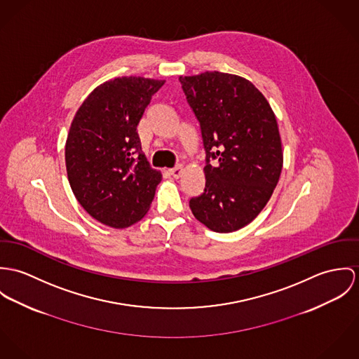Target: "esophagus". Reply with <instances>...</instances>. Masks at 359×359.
<instances>
[{
    "label": "esophagus",
    "mask_w": 359,
    "mask_h": 359,
    "mask_svg": "<svg viewBox=\"0 0 359 359\" xmlns=\"http://www.w3.org/2000/svg\"><path fill=\"white\" fill-rule=\"evenodd\" d=\"M182 172H183V168L182 166H176V168H172L169 169V175L175 179H179L182 176Z\"/></svg>",
    "instance_id": "esophagus-1"
}]
</instances>
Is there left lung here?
Returning a JSON list of instances; mask_svg holds the SVG:
<instances>
[{
    "mask_svg": "<svg viewBox=\"0 0 359 359\" xmlns=\"http://www.w3.org/2000/svg\"><path fill=\"white\" fill-rule=\"evenodd\" d=\"M179 81L206 153L205 190L190 199V209L212 231H237L263 210L278 183L283 153L276 114L264 95L236 74L205 72Z\"/></svg>",
    "mask_w": 359,
    "mask_h": 359,
    "instance_id": "obj_1",
    "label": "left lung"
}]
</instances>
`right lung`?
Returning a JSON list of instances; mask_svg holds the SVG:
<instances>
[{
    "mask_svg": "<svg viewBox=\"0 0 359 359\" xmlns=\"http://www.w3.org/2000/svg\"><path fill=\"white\" fill-rule=\"evenodd\" d=\"M165 83L118 77L95 88L77 110L66 140V169L81 206L97 222L125 229L149 212L162 175L142 151L136 128Z\"/></svg>",
    "mask_w": 359,
    "mask_h": 359,
    "instance_id": "add662e5",
    "label": "right lung"
}]
</instances>
